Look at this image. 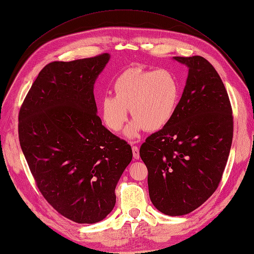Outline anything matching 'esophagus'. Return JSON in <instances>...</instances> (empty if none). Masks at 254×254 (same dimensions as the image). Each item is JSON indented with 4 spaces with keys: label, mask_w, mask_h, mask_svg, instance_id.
<instances>
[{
    "label": "esophagus",
    "mask_w": 254,
    "mask_h": 254,
    "mask_svg": "<svg viewBox=\"0 0 254 254\" xmlns=\"http://www.w3.org/2000/svg\"><path fill=\"white\" fill-rule=\"evenodd\" d=\"M132 155H133V158L135 160H137L140 158V150H139V147H136V146H132Z\"/></svg>",
    "instance_id": "obj_1"
}]
</instances>
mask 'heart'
<instances>
[{"instance_id": "heart-1", "label": "heart", "mask_w": 254, "mask_h": 254, "mask_svg": "<svg viewBox=\"0 0 254 254\" xmlns=\"http://www.w3.org/2000/svg\"><path fill=\"white\" fill-rule=\"evenodd\" d=\"M114 96L101 99L99 111L107 128L119 132L128 119L133 118L125 134L135 139L143 130L156 131L172 121L178 108L181 88L176 76L167 70H146L132 66L114 80Z\"/></svg>"}]
</instances>
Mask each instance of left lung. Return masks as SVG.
I'll return each instance as SVG.
<instances>
[{
	"mask_svg": "<svg viewBox=\"0 0 254 254\" xmlns=\"http://www.w3.org/2000/svg\"><path fill=\"white\" fill-rule=\"evenodd\" d=\"M189 67L172 121L142 144L152 204L165 215L196 210L216 190L233 137L232 108L214 66L201 56L174 57Z\"/></svg>",
	"mask_w": 254,
	"mask_h": 254,
	"instance_id": "left-lung-1",
	"label": "left lung"
}]
</instances>
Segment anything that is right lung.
<instances>
[{
  "label": "right lung",
  "instance_id": "obj_1",
  "mask_svg": "<svg viewBox=\"0 0 254 254\" xmlns=\"http://www.w3.org/2000/svg\"><path fill=\"white\" fill-rule=\"evenodd\" d=\"M109 54L54 61L34 81L19 112V140L38 189L63 216L103 220L132 150L96 114L94 83Z\"/></svg>",
  "mask_w": 254,
  "mask_h": 254
}]
</instances>
